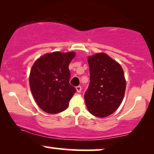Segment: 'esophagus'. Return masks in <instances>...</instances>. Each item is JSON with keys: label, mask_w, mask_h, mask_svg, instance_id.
Here are the masks:
<instances>
[{"label": "esophagus", "mask_w": 154, "mask_h": 154, "mask_svg": "<svg viewBox=\"0 0 154 154\" xmlns=\"http://www.w3.org/2000/svg\"><path fill=\"white\" fill-rule=\"evenodd\" d=\"M76 90H77V93H80V91H82V87L80 85H78L76 87Z\"/></svg>", "instance_id": "34e87169"}]
</instances>
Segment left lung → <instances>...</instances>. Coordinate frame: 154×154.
<instances>
[{
  "mask_svg": "<svg viewBox=\"0 0 154 154\" xmlns=\"http://www.w3.org/2000/svg\"><path fill=\"white\" fill-rule=\"evenodd\" d=\"M90 84L85 93L86 106L91 114L106 117L114 113L122 102L126 80L121 65L103 53L88 59Z\"/></svg>",
  "mask_w": 154,
  "mask_h": 154,
  "instance_id": "obj_1",
  "label": "left lung"
}]
</instances>
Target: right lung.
Wrapping results in <instances>:
<instances>
[{
    "label": "right lung",
    "instance_id": "right-lung-1",
    "mask_svg": "<svg viewBox=\"0 0 154 154\" xmlns=\"http://www.w3.org/2000/svg\"><path fill=\"white\" fill-rule=\"evenodd\" d=\"M75 52H53L35 61L29 75L32 94L38 106L46 113L57 114L68 107L76 92L69 84V64Z\"/></svg>",
    "mask_w": 154,
    "mask_h": 154
}]
</instances>
